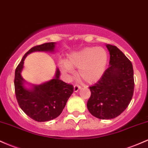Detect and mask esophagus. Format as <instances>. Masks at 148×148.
I'll return each instance as SVG.
<instances>
[{
	"instance_id": "1",
	"label": "esophagus",
	"mask_w": 148,
	"mask_h": 148,
	"mask_svg": "<svg viewBox=\"0 0 148 148\" xmlns=\"http://www.w3.org/2000/svg\"><path fill=\"white\" fill-rule=\"evenodd\" d=\"M80 87L79 85H77V84H75L74 85V92H77L80 89Z\"/></svg>"
}]
</instances>
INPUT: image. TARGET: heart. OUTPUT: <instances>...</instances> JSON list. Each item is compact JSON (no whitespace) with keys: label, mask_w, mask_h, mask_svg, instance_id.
Masks as SVG:
<instances>
[{"label":"heart","mask_w":148,"mask_h":148,"mask_svg":"<svg viewBox=\"0 0 148 148\" xmlns=\"http://www.w3.org/2000/svg\"><path fill=\"white\" fill-rule=\"evenodd\" d=\"M108 53L101 47H87L69 54L68 61H61L60 68L64 74H73V67L78 68L77 75L85 82H97L105 72L108 63Z\"/></svg>","instance_id":"obj_1"}]
</instances>
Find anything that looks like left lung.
<instances>
[{
  "label": "left lung",
  "instance_id": "left-lung-1",
  "mask_svg": "<svg viewBox=\"0 0 148 148\" xmlns=\"http://www.w3.org/2000/svg\"><path fill=\"white\" fill-rule=\"evenodd\" d=\"M106 46L110 52L109 67L98 82L89 87L91 96L87 104L89 112L101 119H113L122 113L134 90L132 62L116 46Z\"/></svg>",
  "mask_w": 148,
  "mask_h": 148
}]
</instances>
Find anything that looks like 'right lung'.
<instances>
[{"label":"right lung","mask_w":148,"mask_h":148,"mask_svg":"<svg viewBox=\"0 0 148 148\" xmlns=\"http://www.w3.org/2000/svg\"><path fill=\"white\" fill-rule=\"evenodd\" d=\"M55 42H47L35 46L23 56L14 75V89L19 107L31 119L37 122H47L60 115L68 99L73 92L72 84L61 80L60 71L56 69L53 79L29 89L25 87L26 81L21 76L24 61L28 54L34 52H54Z\"/></svg>","instance_id":"obj_1"}]
</instances>
